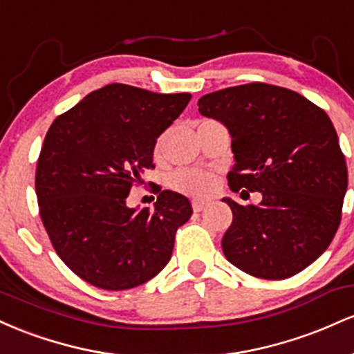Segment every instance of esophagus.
<instances>
[{"label": "esophagus", "instance_id": "esophagus-1", "mask_svg": "<svg viewBox=\"0 0 354 354\" xmlns=\"http://www.w3.org/2000/svg\"><path fill=\"white\" fill-rule=\"evenodd\" d=\"M206 203L205 201H193V209H194V213H200V211H203L206 208Z\"/></svg>", "mask_w": 354, "mask_h": 354}]
</instances>
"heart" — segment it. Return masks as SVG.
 Segmentation results:
<instances>
[{
	"label": "heart",
	"mask_w": 354,
	"mask_h": 354,
	"mask_svg": "<svg viewBox=\"0 0 354 354\" xmlns=\"http://www.w3.org/2000/svg\"><path fill=\"white\" fill-rule=\"evenodd\" d=\"M173 188L189 198L206 200L216 189V178L208 171L200 169H181L173 176Z\"/></svg>",
	"instance_id": "obj_1"
}]
</instances>
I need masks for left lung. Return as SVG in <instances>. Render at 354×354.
<instances>
[{
	"instance_id": "left-lung-1",
	"label": "left lung",
	"mask_w": 354,
	"mask_h": 354,
	"mask_svg": "<svg viewBox=\"0 0 354 354\" xmlns=\"http://www.w3.org/2000/svg\"><path fill=\"white\" fill-rule=\"evenodd\" d=\"M198 106L231 135L236 165L228 173L230 189L263 194L258 206L223 200L233 211L221 241L226 259L261 279L303 271L335 238L348 188L330 116L296 91L266 83L219 89Z\"/></svg>"
}]
</instances>
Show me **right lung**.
Instances as JSON below:
<instances>
[{"label": "right lung", "instance_id": "obj_1", "mask_svg": "<svg viewBox=\"0 0 354 354\" xmlns=\"http://www.w3.org/2000/svg\"><path fill=\"white\" fill-rule=\"evenodd\" d=\"M189 100L113 83L48 129L35 178L39 216L56 254L93 286L129 290L168 265L176 230L193 214L189 200L160 188L154 209H138L126 198Z\"/></svg>", "mask_w": 354, "mask_h": 354}]
</instances>
